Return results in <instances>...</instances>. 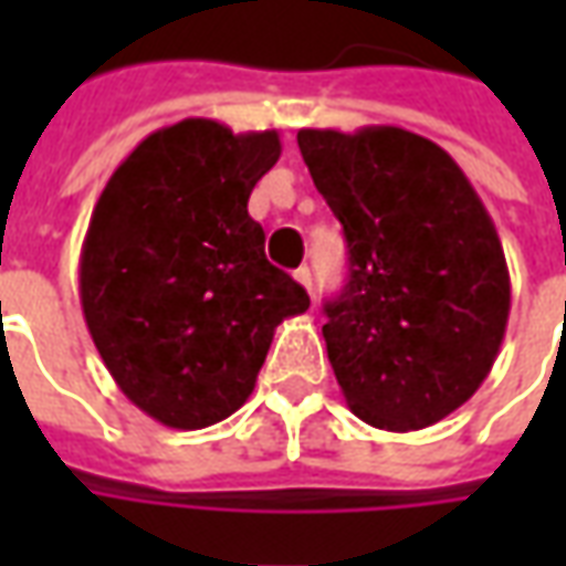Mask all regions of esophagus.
Segmentation results:
<instances>
[{"mask_svg": "<svg viewBox=\"0 0 566 566\" xmlns=\"http://www.w3.org/2000/svg\"><path fill=\"white\" fill-rule=\"evenodd\" d=\"M294 279L306 287L308 294H312V270H308V266H300V270L294 272Z\"/></svg>", "mask_w": 566, "mask_h": 566, "instance_id": "34e87169", "label": "esophagus"}]
</instances>
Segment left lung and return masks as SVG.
<instances>
[{
    "label": "left lung",
    "mask_w": 566,
    "mask_h": 566,
    "mask_svg": "<svg viewBox=\"0 0 566 566\" xmlns=\"http://www.w3.org/2000/svg\"><path fill=\"white\" fill-rule=\"evenodd\" d=\"M296 145L348 242V282L324 306L345 403L379 430L437 424L488 379L510 321L491 214L461 166L409 129H300Z\"/></svg>",
    "instance_id": "left-lung-1"
}]
</instances>
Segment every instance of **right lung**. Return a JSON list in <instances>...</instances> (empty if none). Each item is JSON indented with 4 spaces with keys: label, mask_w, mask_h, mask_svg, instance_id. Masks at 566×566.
<instances>
[{
    "label": "right lung",
    "mask_w": 566,
    "mask_h": 566,
    "mask_svg": "<svg viewBox=\"0 0 566 566\" xmlns=\"http://www.w3.org/2000/svg\"><path fill=\"white\" fill-rule=\"evenodd\" d=\"M279 157L275 129L187 117L142 139L93 206L78 263L84 321L117 388L160 424L199 430L233 416L275 327L308 308L248 214Z\"/></svg>",
    "instance_id": "obj_1"
}]
</instances>
